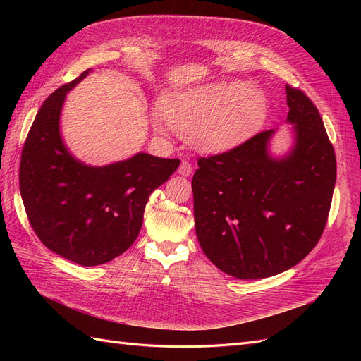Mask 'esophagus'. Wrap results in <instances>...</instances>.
I'll return each instance as SVG.
<instances>
[{
	"label": "esophagus",
	"mask_w": 361,
	"mask_h": 361,
	"mask_svg": "<svg viewBox=\"0 0 361 361\" xmlns=\"http://www.w3.org/2000/svg\"><path fill=\"white\" fill-rule=\"evenodd\" d=\"M178 173L180 174V176H190V174L192 173V166L188 161H182L179 169H178Z\"/></svg>",
	"instance_id": "esophagus-1"
}]
</instances>
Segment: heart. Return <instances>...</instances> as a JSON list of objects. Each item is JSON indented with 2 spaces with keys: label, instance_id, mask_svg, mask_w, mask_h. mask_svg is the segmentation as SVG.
<instances>
[{
  "label": "heart",
  "instance_id": "obj_1",
  "mask_svg": "<svg viewBox=\"0 0 361 361\" xmlns=\"http://www.w3.org/2000/svg\"><path fill=\"white\" fill-rule=\"evenodd\" d=\"M267 111L264 90L253 82H211L174 92L161 104V116L203 154H224L253 135ZM157 130L161 120L152 118Z\"/></svg>",
  "mask_w": 361,
  "mask_h": 361
}]
</instances>
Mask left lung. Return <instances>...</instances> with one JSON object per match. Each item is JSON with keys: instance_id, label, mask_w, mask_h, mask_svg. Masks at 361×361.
<instances>
[{"instance_id": "8db88e82", "label": "left lung", "mask_w": 361, "mask_h": 361, "mask_svg": "<svg viewBox=\"0 0 361 361\" xmlns=\"http://www.w3.org/2000/svg\"><path fill=\"white\" fill-rule=\"evenodd\" d=\"M289 154L274 158L262 130L220 155L200 158L192 176L195 233L226 274L255 280L280 274L318 244L329 218L336 155L318 108L286 84Z\"/></svg>"}]
</instances>
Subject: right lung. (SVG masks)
I'll use <instances>...</instances> for the list:
<instances>
[{"label":"right lung","mask_w":361,"mask_h":361,"mask_svg":"<svg viewBox=\"0 0 361 361\" xmlns=\"http://www.w3.org/2000/svg\"><path fill=\"white\" fill-rule=\"evenodd\" d=\"M92 72L61 85L43 102L20 155L19 190L32 231L54 253L82 267L106 264L134 244L149 195L179 159L149 154L92 167L63 143L60 114L66 93Z\"/></svg>","instance_id":"add662e5"}]
</instances>
